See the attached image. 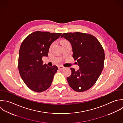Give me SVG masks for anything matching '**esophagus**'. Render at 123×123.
Instances as JSON below:
<instances>
[{
  "instance_id": "1",
  "label": "esophagus",
  "mask_w": 123,
  "mask_h": 123,
  "mask_svg": "<svg viewBox=\"0 0 123 123\" xmlns=\"http://www.w3.org/2000/svg\"><path fill=\"white\" fill-rule=\"evenodd\" d=\"M65 68L64 67H63V66H59V67H58V68H59V69H60V70L63 69H64Z\"/></svg>"
}]
</instances>
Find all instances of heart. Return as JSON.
Instances as JSON below:
<instances>
[{"mask_svg":"<svg viewBox=\"0 0 123 123\" xmlns=\"http://www.w3.org/2000/svg\"><path fill=\"white\" fill-rule=\"evenodd\" d=\"M67 42H68V41H65H65H63V43H67Z\"/></svg>","mask_w":123,"mask_h":123,"instance_id":"1","label":"heart"}]
</instances>
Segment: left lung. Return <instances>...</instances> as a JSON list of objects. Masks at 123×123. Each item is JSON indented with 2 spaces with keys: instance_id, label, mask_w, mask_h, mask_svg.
I'll list each match as a JSON object with an SVG mask.
<instances>
[{
  "instance_id": "left-lung-1",
  "label": "left lung",
  "mask_w": 123,
  "mask_h": 123,
  "mask_svg": "<svg viewBox=\"0 0 123 123\" xmlns=\"http://www.w3.org/2000/svg\"><path fill=\"white\" fill-rule=\"evenodd\" d=\"M68 40L72 47L73 57L80 68H71V75L67 78L70 87L77 92L92 88L104 68L105 54L100 43L94 36L80 32L64 33L61 36Z\"/></svg>"
}]
</instances>
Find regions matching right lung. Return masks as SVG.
<instances>
[{"instance_id":"add662e5","label":"right lung","mask_w":123,"mask_h":123,"mask_svg":"<svg viewBox=\"0 0 123 123\" xmlns=\"http://www.w3.org/2000/svg\"><path fill=\"white\" fill-rule=\"evenodd\" d=\"M61 34L36 31L29 35L21 43L18 71L24 82L32 91L41 92L50 87L58 68L43 65L42 57L48 56L51 44Z\"/></svg>"}]
</instances>
